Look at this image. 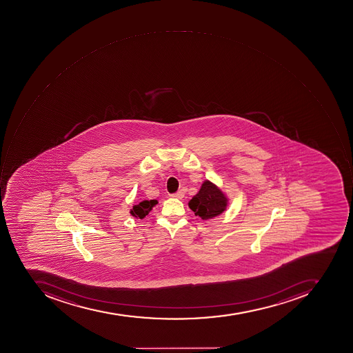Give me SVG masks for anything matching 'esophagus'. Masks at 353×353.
<instances>
[{"label":"esophagus","instance_id":"obj_1","mask_svg":"<svg viewBox=\"0 0 353 353\" xmlns=\"http://www.w3.org/2000/svg\"><path fill=\"white\" fill-rule=\"evenodd\" d=\"M183 195H185V194H183V191H181V190H180V191H178V192L174 193V194L172 195V196L175 197V199H183Z\"/></svg>","mask_w":353,"mask_h":353}]
</instances>
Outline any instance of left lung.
<instances>
[{
    "mask_svg": "<svg viewBox=\"0 0 353 353\" xmlns=\"http://www.w3.org/2000/svg\"><path fill=\"white\" fill-rule=\"evenodd\" d=\"M228 199L210 180L203 183L199 193L189 202V207L203 220L212 219L225 210Z\"/></svg>",
    "mask_w": 353,
    "mask_h": 353,
    "instance_id": "8db88e82",
    "label": "left lung"
}]
</instances>
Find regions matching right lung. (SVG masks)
<instances>
[{
	"instance_id": "obj_1",
	"label": "right lung",
	"mask_w": 353,
	"mask_h": 353,
	"mask_svg": "<svg viewBox=\"0 0 353 353\" xmlns=\"http://www.w3.org/2000/svg\"><path fill=\"white\" fill-rule=\"evenodd\" d=\"M158 204V201L157 199H145V201H141V203H139L137 205H134L133 208L131 210L132 216H137V218H139V219H143L147 214H149L151 210H152V207L154 205Z\"/></svg>"
}]
</instances>
